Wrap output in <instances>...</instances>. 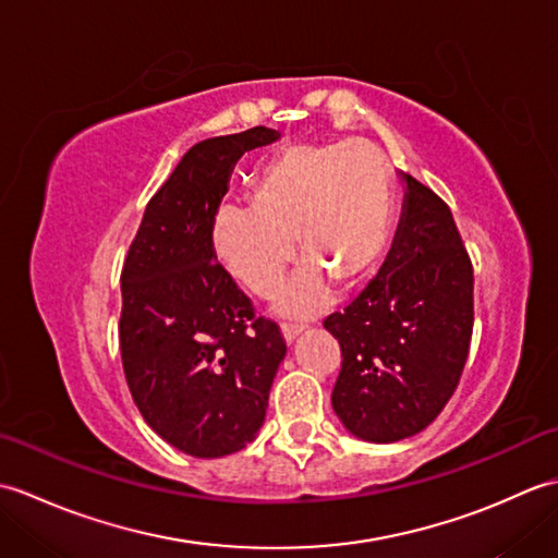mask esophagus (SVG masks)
I'll return each mask as SVG.
<instances>
[{
  "label": "esophagus",
  "instance_id": "esophagus-1",
  "mask_svg": "<svg viewBox=\"0 0 558 558\" xmlns=\"http://www.w3.org/2000/svg\"><path fill=\"white\" fill-rule=\"evenodd\" d=\"M304 328H306V324H290V322H286V324H282V336H286L288 342H292L294 338L302 333Z\"/></svg>",
  "mask_w": 558,
  "mask_h": 558
}]
</instances>
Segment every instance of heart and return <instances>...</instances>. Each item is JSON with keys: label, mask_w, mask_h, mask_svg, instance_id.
Returning <instances> with one entry per match:
<instances>
[{"label": "heart", "mask_w": 558, "mask_h": 558, "mask_svg": "<svg viewBox=\"0 0 558 558\" xmlns=\"http://www.w3.org/2000/svg\"><path fill=\"white\" fill-rule=\"evenodd\" d=\"M393 196L384 160L369 146L292 144L260 165L252 204H225L213 244L232 276L270 298L294 258L310 260L288 292L286 310L306 314L330 294V280L360 288L381 266Z\"/></svg>", "instance_id": "b5f03b06"}]
</instances>
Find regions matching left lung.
I'll use <instances>...</instances> for the list:
<instances>
[{"label": "left lung", "mask_w": 558, "mask_h": 558, "mask_svg": "<svg viewBox=\"0 0 558 558\" xmlns=\"http://www.w3.org/2000/svg\"><path fill=\"white\" fill-rule=\"evenodd\" d=\"M396 244L381 272L324 326L340 342L333 410L374 444L414 436L456 393L475 326V270L446 201L405 174Z\"/></svg>", "instance_id": "obj_1"}]
</instances>
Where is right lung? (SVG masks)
I'll return each mask as SVG.
<instances>
[{
  "mask_svg": "<svg viewBox=\"0 0 558 558\" xmlns=\"http://www.w3.org/2000/svg\"><path fill=\"white\" fill-rule=\"evenodd\" d=\"M278 134L252 126L198 141L148 201L122 268L120 350L141 417L194 458L254 441L288 345L216 256L230 172Z\"/></svg>",
  "mask_w": 558,
  "mask_h": 558,
  "instance_id": "obj_1",
  "label": "right lung"
}]
</instances>
